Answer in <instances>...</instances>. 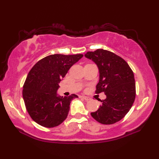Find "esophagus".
Listing matches in <instances>:
<instances>
[{
  "mask_svg": "<svg viewBox=\"0 0 159 159\" xmlns=\"http://www.w3.org/2000/svg\"><path fill=\"white\" fill-rule=\"evenodd\" d=\"M80 98H82L83 99H85V101H88L90 99L89 98H88V97H85V96H81Z\"/></svg>",
  "mask_w": 159,
  "mask_h": 159,
  "instance_id": "obj_1",
  "label": "esophagus"
}]
</instances>
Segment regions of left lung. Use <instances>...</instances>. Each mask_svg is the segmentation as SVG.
Here are the masks:
<instances>
[{
    "label": "left lung",
    "mask_w": 159,
    "mask_h": 159,
    "mask_svg": "<svg viewBox=\"0 0 159 159\" xmlns=\"http://www.w3.org/2000/svg\"><path fill=\"white\" fill-rule=\"evenodd\" d=\"M85 57L98 67L99 80L95 93L104 92L107 96L91 116L102 124H114L127 114L135 99L133 72L123 58L108 50L98 49L88 52Z\"/></svg>",
    "instance_id": "left-lung-1"
}]
</instances>
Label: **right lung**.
I'll list each match as a JSON object with an SVG mask.
<instances>
[{"label":"right lung","mask_w":159,"mask_h":159,"mask_svg":"<svg viewBox=\"0 0 159 159\" xmlns=\"http://www.w3.org/2000/svg\"><path fill=\"white\" fill-rule=\"evenodd\" d=\"M83 56L51 55L39 60L30 70L22 95L29 116L38 124L54 128L66 118L71 100L79 97L75 94L64 98L58 95L59 83Z\"/></svg>","instance_id":"obj_1"}]
</instances>
